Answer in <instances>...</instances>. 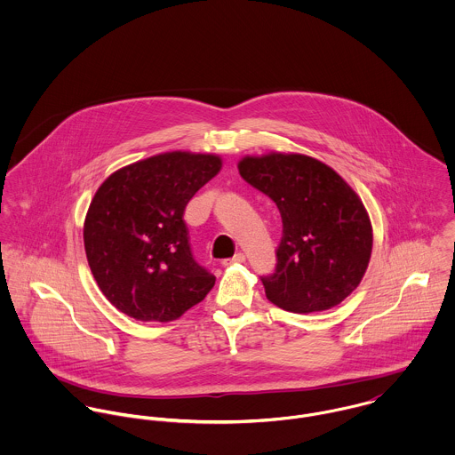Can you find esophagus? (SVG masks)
Here are the masks:
<instances>
[{"label": "esophagus", "mask_w": 455, "mask_h": 455, "mask_svg": "<svg viewBox=\"0 0 455 455\" xmlns=\"http://www.w3.org/2000/svg\"><path fill=\"white\" fill-rule=\"evenodd\" d=\"M240 262H245V256L242 252L235 254L231 259L222 260V266H231V264H240Z\"/></svg>", "instance_id": "obj_1"}]
</instances>
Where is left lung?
<instances>
[{"instance_id": "left-lung-1", "label": "left lung", "mask_w": 455, "mask_h": 455, "mask_svg": "<svg viewBox=\"0 0 455 455\" xmlns=\"http://www.w3.org/2000/svg\"><path fill=\"white\" fill-rule=\"evenodd\" d=\"M238 170L282 217L275 271L260 276L266 298L292 314L339 305L361 283L373 249L359 196L332 168L301 154L247 156Z\"/></svg>"}]
</instances>
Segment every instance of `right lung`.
Masks as SVG:
<instances>
[{
    "label": "right lung",
    "mask_w": 455,
    "mask_h": 455,
    "mask_svg": "<svg viewBox=\"0 0 455 455\" xmlns=\"http://www.w3.org/2000/svg\"><path fill=\"white\" fill-rule=\"evenodd\" d=\"M222 168L213 154L166 152L112 173L84 222L89 267L105 298L141 323H170L204 299L215 276L196 262L184 212Z\"/></svg>",
    "instance_id": "obj_1"
}]
</instances>
